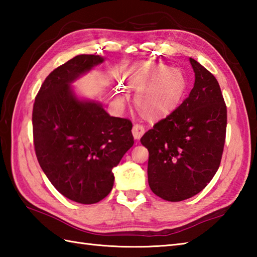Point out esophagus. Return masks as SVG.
<instances>
[{
  "label": "esophagus",
  "mask_w": 257,
  "mask_h": 257,
  "mask_svg": "<svg viewBox=\"0 0 257 257\" xmlns=\"http://www.w3.org/2000/svg\"><path fill=\"white\" fill-rule=\"evenodd\" d=\"M145 134V127L143 124H139V123H136L134 127H133V135H134V138L136 140H139L141 137H143V135Z\"/></svg>",
  "instance_id": "esophagus-1"
}]
</instances>
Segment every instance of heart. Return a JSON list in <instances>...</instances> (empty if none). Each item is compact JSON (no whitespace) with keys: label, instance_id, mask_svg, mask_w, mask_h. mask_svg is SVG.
<instances>
[{"label":"heart","instance_id":"obj_1","mask_svg":"<svg viewBox=\"0 0 257 257\" xmlns=\"http://www.w3.org/2000/svg\"><path fill=\"white\" fill-rule=\"evenodd\" d=\"M125 83L137 92L136 103L147 117H158L172 110L188 88L187 77L181 69L157 63H147L130 70ZM116 99L119 103L127 100L122 88L117 89Z\"/></svg>","mask_w":257,"mask_h":257}]
</instances>
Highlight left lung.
<instances>
[{
	"mask_svg": "<svg viewBox=\"0 0 257 257\" xmlns=\"http://www.w3.org/2000/svg\"><path fill=\"white\" fill-rule=\"evenodd\" d=\"M194 86L188 98L140 139L149 151L148 182L161 199L179 202L203 190L220 167L226 106L220 85L193 58Z\"/></svg>",
	"mask_w": 257,
	"mask_h": 257,
	"instance_id": "8db88e82",
	"label": "left lung"
}]
</instances>
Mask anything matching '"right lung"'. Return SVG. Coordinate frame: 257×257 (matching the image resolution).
Returning a JSON list of instances; mask_svg holds the SVG:
<instances>
[{
    "mask_svg": "<svg viewBox=\"0 0 257 257\" xmlns=\"http://www.w3.org/2000/svg\"><path fill=\"white\" fill-rule=\"evenodd\" d=\"M103 61L83 54L54 69L33 107L38 163L59 193L81 204L97 203L110 193L112 169L134 145L130 120L111 117L100 102L79 99L70 87Z\"/></svg>",
    "mask_w": 257,
    "mask_h": 257,
    "instance_id": "obj_1",
    "label": "right lung"
}]
</instances>
